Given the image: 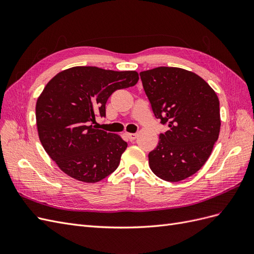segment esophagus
Instances as JSON below:
<instances>
[{
	"instance_id": "1",
	"label": "esophagus",
	"mask_w": 254,
	"mask_h": 254,
	"mask_svg": "<svg viewBox=\"0 0 254 254\" xmlns=\"http://www.w3.org/2000/svg\"><path fill=\"white\" fill-rule=\"evenodd\" d=\"M126 136L128 137L129 141H133V140L136 139L137 134L136 133H128V132H126Z\"/></svg>"
}]
</instances>
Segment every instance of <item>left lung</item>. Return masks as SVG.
Returning <instances> with one entry per match:
<instances>
[{
  "mask_svg": "<svg viewBox=\"0 0 254 254\" xmlns=\"http://www.w3.org/2000/svg\"><path fill=\"white\" fill-rule=\"evenodd\" d=\"M140 76L153 114L168 126L149 152L150 170L165 181L187 179L204 165L218 139V97L200 76L184 68L159 66Z\"/></svg>",
  "mask_w": 254,
  "mask_h": 254,
  "instance_id": "1",
  "label": "left lung"
}]
</instances>
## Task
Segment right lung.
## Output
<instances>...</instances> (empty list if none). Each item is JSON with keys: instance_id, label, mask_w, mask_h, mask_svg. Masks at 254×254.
<instances>
[{"instance_id": "right-lung-1", "label": "right lung", "mask_w": 254, "mask_h": 254, "mask_svg": "<svg viewBox=\"0 0 254 254\" xmlns=\"http://www.w3.org/2000/svg\"><path fill=\"white\" fill-rule=\"evenodd\" d=\"M135 71L74 66L59 72L37 99L36 121L40 142L61 171L86 183L103 180L117 170L127 143L119 134L96 129L97 114L114 91L132 87Z\"/></svg>"}]
</instances>
